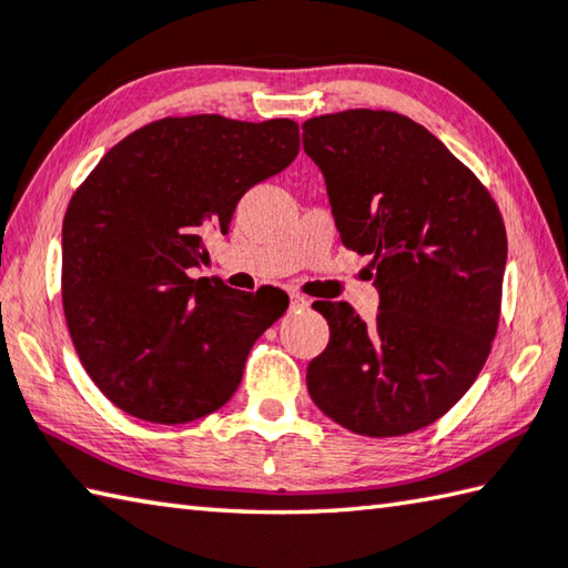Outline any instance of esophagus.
I'll list each match as a JSON object with an SVG mask.
<instances>
[{"label":"esophagus","instance_id":"esophagus-1","mask_svg":"<svg viewBox=\"0 0 568 568\" xmlns=\"http://www.w3.org/2000/svg\"><path fill=\"white\" fill-rule=\"evenodd\" d=\"M307 307H311V301H307L305 295H301V293H291V311H307Z\"/></svg>","mask_w":568,"mask_h":568}]
</instances>
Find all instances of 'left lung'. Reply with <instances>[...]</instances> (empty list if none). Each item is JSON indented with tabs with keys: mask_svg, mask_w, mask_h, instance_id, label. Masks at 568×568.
<instances>
[{
	"mask_svg": "<svg viewBox=\"0 0 568 568\" xmlns=\"http://www.w3.org/2000/svg\"><path fill=\"white\" fill-rule=\"evenodd\" d=\"M303 149L325 179L339 241L373 255L379 311L313 307L329 325L307 392L329 419L397 437L464 397L497 335L507 231L497 203L435 133L402 113L307 119Z\"/></svg>",
	"mask_w": 568,
	"mask_h": 568,
	"instance_id": "1",
	"label": "left lung"
}]
</instances>
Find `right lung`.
<instances>
[{"label": "right lung", "instance_id": "obj_1", "mask_svg": "<svg viewBox=\"0 0 568 568\" xmlns=\"http://www.w3.org/2000/svg\"><path fill=\"white\" fill-rule=\"evenodd\" d=\"M291 119H161L119 141L71 195L61 301L97 387L129 415L183 425L229 402L251 347L287 311L277 287L233 291L191 271L243 193L291 166Z\"/></svg>", "mask_w": 568, "mask_h": 568}]
</instances>
